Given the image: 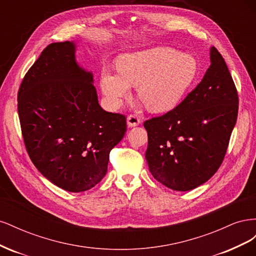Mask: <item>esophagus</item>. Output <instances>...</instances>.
Wrapping results in <instances>:
<instances>
[{"label": "esophagus", "instance_id": "34e87169", "mask_svg": "<svg viewBox=\"0 0 256 256\" xmlns=\"http://www.w3.org/2000/svg\"><path fill=\"white\" fill-rule=\"evenodd\" d=\"M140 124V120L136 115H129L127 118V125L128 127H136Z\"/></svg>", "mask_w": 256, "mask_h": 256}]
</instances>
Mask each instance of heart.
<instances>
[{"instance_id": "b5f03b06", "label": "heart", "mask_w": 256, "mask_h": 256, "mask_svg": "<svg viewBox=\"0 0 256 256\" xmlns=\"http://www.w3.org/2000/svg\"><path fill=\"white\" fill-rule=\"evenodd\" d=\"M118 74L104 70L102 90L109 104L118 109L136 86L138 97L154 113L172 111L194 84L198 62L189 53L171 47H154L128 53L116 63Z\"/></svg>"}]
</instances>
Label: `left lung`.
Masks as SVG:
<instances>
[{
    "label": "left lung",
    "instance_id": "1",
    "mask_svg": "<svg viewBox=\"0 0 256 256\" xmlns=\"http://www.w3.org/2000/svg\"><path fill=\"white\" fill-rule=\"evenodd\" d=\"M238 94L224 58L210 48V66L175 109L144 122L152 175L176 191L206 182L221 166L237 120Z\"/></svg>",
    "mask_w": 256,
    "mask_h": 256
}]
</instances>
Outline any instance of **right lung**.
Returning a JSON list of instances; mask_svg holds the SVG:
<instances>
[{"label": "right lung", "mask_w": 256, "mask_h": 256, "mask_svg": "<svg viewBox=\"0 0 256 256\" xmlns=\"http://www.w3.org/2000/svg\"><path fill=\"white\" fill-rule=\"evenodd\" d=\"M74 42H54L30 68L18 92L23 140L34 166L69 192L102 182L126 118L98 102L92 74L76 60Z\"/></svg>", "instance_id": "1"}]
</instances>
